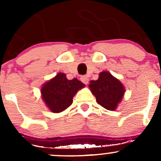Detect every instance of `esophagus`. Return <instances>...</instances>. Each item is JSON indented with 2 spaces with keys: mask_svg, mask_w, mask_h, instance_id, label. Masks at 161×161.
Here are the masks:
<instances>
[{
  "mask_svg": "<svg viewBox=\"0 0 161 161\" xmlns=\"http://www.w3.org/2000/svg\"><path fill=\"white\" fill-rule=\"evenodd\" d=\"M81 81H82V82H83L84 84H86V85H87L89 82V78L87 77L86 75H82L81 76Z\"/></svg>",
  "mask_w": 161,
  "mask_h": 161,
  "instance_id": "obj_1",
  "label": "esophagus"
}]
</instances>
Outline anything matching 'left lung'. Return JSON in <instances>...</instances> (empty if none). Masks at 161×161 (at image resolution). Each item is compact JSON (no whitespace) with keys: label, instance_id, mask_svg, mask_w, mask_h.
<instances>
[{"label":"left lung","instance_id":"8db88e82","mask_svg":"<svg viewBox=\"0 0 161 161\" xmlns=\"http://www.w3.org/2000/svg\"><path fill=\"white\" fill-rule=\"evenodd\" d=\"M89 87L97 103L109 111L117 109L125 92L121 81L107 71L100 72L97 80L90 81Z\"/></svg>","mask_w":161,"mask_h":161}]
</instances>
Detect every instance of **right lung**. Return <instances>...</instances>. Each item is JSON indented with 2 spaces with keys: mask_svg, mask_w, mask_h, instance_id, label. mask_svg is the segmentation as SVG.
<instances>
[{
  "mask_svg": "<svg viewBox=\"0 0 161 161\" xmlns=\"http://www.w3.org/2000/svg\"><path fill=\"white\" fill-rule=\"evenodd\" d=\"M84 87L85 84L76 78L69 80L64 73L59 72L43 84L40 92L48 109L53 113H61L71 106L74 96Z\"/></svg>",
  "mask_w": 161,
  "mask_h": 161,
  "instance_id": "add662e5",
  "label": "right lung"
}]
</instances>
